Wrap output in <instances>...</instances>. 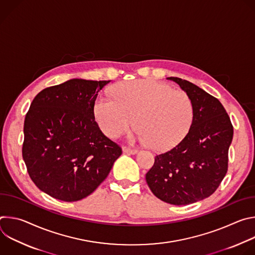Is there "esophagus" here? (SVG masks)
<instances>
[{
	"mask_svg": "<svg viewBox=\"0 0 255 255\" xmlns=\"http://www.w3.org/2000/svg\"><path fill=\"white\" fill-rule=\"evenodd\" d=\"M123 151L125 153H128V154H135L137 153V149H134V148H131V147H128V146H123Z\"/></svg>",
	"mask_w": 255,
	"mask_h": 255,
	"instance_id": "esophagus-1",
	"label": "esophagus"
}]
</instances>
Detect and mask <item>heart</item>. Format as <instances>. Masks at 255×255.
I'll return each instance as SVG.
<instances>
[{"label": "heart", "instance_id": "obj_1", "mask_svg": "<svg viewBox=\"0 0 255 255\" xmlns=\"http://www.w3.org/2000/svg\"><path fill=\"white\" fill-rule=\"evenodd\" d=\"M113 99L97 97L94 104L96 120L109 137L117 138L132 125L138 128L136 138L147 141L154 150H167L188 134L194 119L189 95L152 81L138 80L118 84Z\"/></svg>", "mask_w": 255, "mask_h": 255}]
</instances>
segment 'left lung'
I'll return each mask as SVG.
<instances>
[{"mask_svg":"<svg viewBox=\"0 0 255 255\" xmlns=\"http://www.w3.org/2000/svg\"><path fill=\"white\" fill-rule=\"evenodd\" d=\"M179 85L194 107L192 126L177 145L156 154L145 178L155 197L171 205H189L210 197L228 170L233 125L217 98L179 78Z\"/></svg>","mask_w":255,"mask_h":255,"instance_id":"left-lung-1","label":"left lung"}]
</instances>
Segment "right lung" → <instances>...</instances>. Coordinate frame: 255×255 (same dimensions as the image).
I'll list each match as a JSON object with an SVG mask.
<instances>
[{"instance_id": "right-lung-1", "label": "right lung", "mask_w": 255, "mask_h": 255, "mask_svg": "<svg viewBox=\"0 0 255 255\" xmlns=\"http://www.w3.org/2000/svg\"><path fill=\"white\" fill-rule=\"evenodd\" d=\"M108 83L74 79L42 90L30 105L22 156L33 183L52 198H86L122 154L95 120V101Z\"/></svg>"}]
</instances>
